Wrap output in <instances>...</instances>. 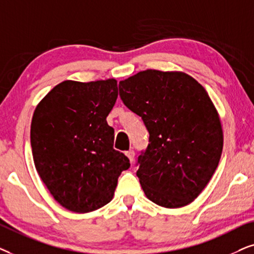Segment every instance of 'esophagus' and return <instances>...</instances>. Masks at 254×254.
<instances>
[{"label":"esophagus","mask_w":254,"mask_h":254,"mask_svg":"<svg viewBox=\"0 0 254 254\" xmlns=\"http://www.w3.org/2000/svg\"><path fill=\"white\" fill-rule=\"evenodd\" d=\"M125 154H127V157L129 158L130 162H131V164H132L133 160H134V151L133 150H129V151L125 152Z\"/></svg>","instance_id":"34e87169"}]
</instances>
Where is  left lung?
<instances>
[{
    "label": "left lung",
    "instance_id": "8db88e82",
    "mask_svg": "<svg viewBox=\"0 0 254 254\" xmlns=\"http://www.w3.org/2000/svg\"><path fill=\"white\" fill-rule=\"evenodd\" d=\"M120 96L141 117L150 144L137 177L148 200L185 207L201 194L218 166L223 130L205 89L184 72L146 69L120 81Z\"/></svg>",
    "mask_w": 254,
    "mask_h": 254
}]
</instances>
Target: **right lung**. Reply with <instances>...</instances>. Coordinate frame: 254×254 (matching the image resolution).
Wrapping results in <instances>:
<instances>
[{"label":"right lung","instance_id":"add662e5","mask_svg":"<svg viewBox=\"0 0 254 254\" xmlns=\"http://www.w3.org/2000/svg\"><path fill=\"white\" fill-rule=\"evenodd\" d=\"M118 96L115 79L57 84L36 107L31 122L33 162L54 200L90 212L113 200L121 173L130 167L114 148L107 116Z\"/></svg>","mask_w":254,"mask_h":254}]
</instances>
